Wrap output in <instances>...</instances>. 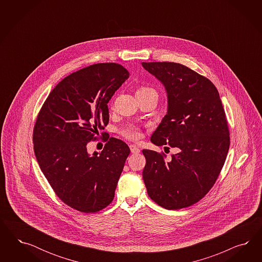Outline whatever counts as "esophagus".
<instances>
[{
    "instance_id": "1",
    "label": "esophagus",
    "mask_w": 262,
    "mask_h": 262,
    "mask_svg": "<svg viewBox=\"0 0 262 262\" xmlns=\"http://www.w3.org/2000/svg\"><path fill=\"white\" fill-rule=\"evenodd\" d=\"M129 149H130V151H132L133 154H139V152H140V149H139L136 145H130V146H129Z\"/></svg>"
}]
</instances>
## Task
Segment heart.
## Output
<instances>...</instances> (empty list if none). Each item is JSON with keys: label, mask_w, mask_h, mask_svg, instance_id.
<instances>
[{"label": "heart", "mask_w": 262, "mask_h": 262, "mask_svg": "<svg viewBox=\"0 0 262 262\" xmlns=\"http://www.w3.org/2000/svg\"><path fill=\"white\" fill-rule=\"evenodd\" d=\"M150 92H156V91L149 86L140 85L136 89V96L144 95V94H147ZM120 135H122L123 137H125L126 139L132 140V141H136V140L140 139V137L142 135V132H141V128L137 127L136 125L128 124L120 129Z\"/></svg>", "instance_id": "heart-1"}]
</instances>
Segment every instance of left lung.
<instances>
[{
    "instance_id": "8db88e82",
    "label": "left lung",
    "mask_w": 262,
    "mask_h": 262,
    "mask_svg": "<svg viewBox=\"0 0 262 262\" xmlns=\"http://www.w3.org/2000/svg\"><path fill=\"white\" fill-rule=\"evenodd\" d=\"M164 84L168 112L152 134L157 146L180 151L143 150V180L149 197L166 209H181L204 198L216 183L230 148V129L217 88L183 64L142 62Z\"/></svg>"
}]
</instances>
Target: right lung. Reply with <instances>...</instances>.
Here are the masks:
<instances>
[{
	"label": "right lung",
	"instance_id": "1",
	"mask_svg": "<svg viewBox=\"0 0 262 262\" xmlns=\"http://www.w3.org/2000/svg\"><path fill=\"white\" fill-rule=\"evenodd\" d=\"M128 76L113 62L74 72L51 91L37 114L32 142L40 169L56 196L80 212H98L111 204L130 152L126 143L110 136L100 155L89 156L86 148L108 124L107 103Z\"/></svg>",
	"mask_w": 262,
	"mask_h": 262
}]
</instances>
